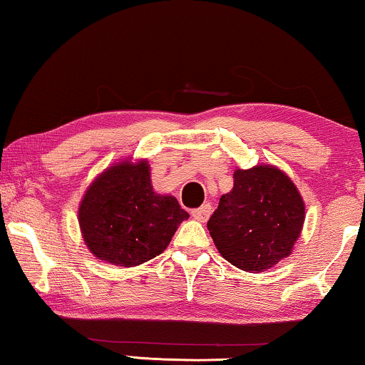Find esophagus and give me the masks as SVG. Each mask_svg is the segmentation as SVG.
I'll use <instances>...</instances> for the list:
<instances>
[{
    "label": "esophagus",
    "instance_id": "34e87169",
    "mask_svg": "<svg viewBox=\"0 0 365 365\" xmlns=\"http://www.w3.org/2000/svg\"><path fill=\"white\" fill-rule=\"evenodd\" d=\"M211 204H202L201 207H196V209H192L191 211V216L194 217V219H197V221H201V222H204V221H207L209 219V216H211Z\"/></svg>",
    "mask_w": 365,
    "mask_h": 365
}]
</instances>
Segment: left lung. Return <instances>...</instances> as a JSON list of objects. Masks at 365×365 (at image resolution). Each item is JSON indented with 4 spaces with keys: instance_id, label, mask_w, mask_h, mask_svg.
I'll return each mask as SVG.
<instances>
[{
    "instance_id": "obj_1",
    "label": "left lung",
    "mask_w": 365,
    "mask_h": 365,
    "mask_svg": "<svg viewBox=\"0 0 365 365\" xmlns=\"http://www.w3.org/2000/svg\"><path fill=\"white\" fill-rule=\"evenodd\" d=\"M304 201L294 182L272 166L237 169L207 221L221 256L242 271L262 272L287 257L304 224Z\"/></svg>"
}]
</instances>
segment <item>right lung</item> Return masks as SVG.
Here are the masks:
<instances>
[{
  "label": "right lung",
  "instance_id": "1",
  "mask_svg": "<svg viewBox=\"0 0 365 365\" xmlns=\"http://www.w3.org/2000/svg\"><path fill=\"white\" fill-rule=\"evenodd\" d=\"M187 217L176 197L153 191L146 161L109 168L89 186L79 206L89 251L123 267L159 256Z\"/></svg>",
  "mask_w": 365,
  "mask_h": 365
}]
</instances>
